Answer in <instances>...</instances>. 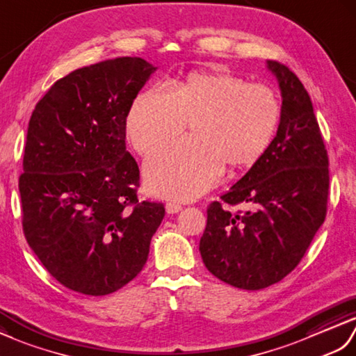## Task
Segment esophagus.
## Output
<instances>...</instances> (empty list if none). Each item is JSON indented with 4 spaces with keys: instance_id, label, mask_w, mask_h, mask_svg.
<instances>
[{
    "instance_id": "34e87169",
    "label": "esophagus",
    "mask_w": 356,
    "mask_h": 356,
    "mask_svg": "<svg viewBox=\"0 0 356 356\" xmlns=\"http://www.w3.org/2000/svg\"><path fill=\"white\" fill-rule=\"evenodd\" d=\"M181 210H183V207H181V205L177 204V202H168V204H165V211H168L169 215H175V213H178Z\"/></svg>"
}]
</instances>
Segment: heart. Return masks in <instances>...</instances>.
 <instances>
[{
    "label": "heart",
    "instance_id": "1",
    "mask_svg": "<svg viewBox=\"0 0 356 356\" xmlns=\"http://www.w3.org/2000/svg\"><path fill=\"white\" fill-rule=\"evenodd\" d=\"M277 94L230 71H200L172 88L154 86L134 99L126 134L141 155L168 143L193 123V140L177 141L145 164L147 191L168 200H193L232 169L256 164L280 122Z\"/></svg>",
    "mask_w": 356,
    "mask_h": 356
}]
</instances>
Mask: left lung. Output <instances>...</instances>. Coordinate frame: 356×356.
Returning <instances> with one entry per match:
<instances>
[{
    "mask_svg": "<svg viewBox=\"0 0 356 356\" xmlns=\"http://www.w3.org/2000/svg\"><path fill=\"white\" fill-rule=\"evenodd\" d=\"M282 113L262 158L215 201L200 241L205 268L228 285L264 289L294 270L326 218L329 161L309 94L292 71L268 60Z\"/></svg>",
    "mask_w": 356,
    "mask_h": 356,
    "instance_id": "8db88e82",
    "label": "left lung"
}]
</instances>
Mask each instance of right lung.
<instances>
[{"label":"right lung","instance_id":"add662e5","mask_svg":"<svg viewBox=\"0 0 356 356\" xmlns=\"http://www.w3.org/2000/svg\"><path fill=\"white\" fill-rule=\"evenodd\" d=\"M156 71L115 58L59 79L30 117L19 177L22 228L54 279L106 296L143 270L164 205L138 201L126 115Z\"/></svg>","mask_w":356,"mask_h":356}]
</instances>
